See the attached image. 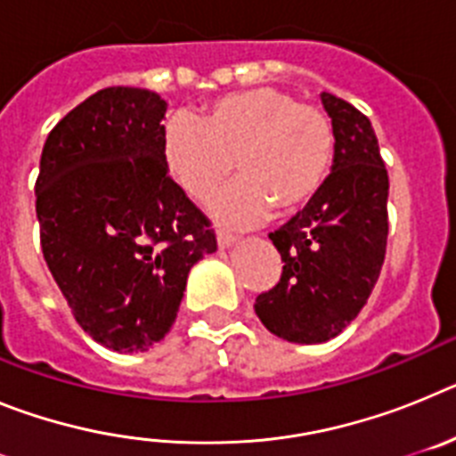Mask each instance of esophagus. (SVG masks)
<instances>
[{"label":"esophagus","instance_id":"34e87169","mask_svg":"<svg viewBox=\"0 0 456 456\" xmlns=\"http://www.w3.org/2000/svg\"><path fill=\"white\" fill-rule=\"evenodd\" d=\"M237 241V237L235 235H231V232H224L221 231L219 235H216V244H219V248H228V247H232V244H235Z\"/></svg>","mask_w":456,"mask_h":456}]
</instances>
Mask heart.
Here are the masks:
<instances>
[{
    "label": "heart",
    "instance_id": "1",
    "mask_svg": "<svg viewBox=\"0 0 456 456\" xmlns=\"http://www.w3.org/2000/svg\"><path fill=\"white\" fill-rule=\"evenodd\" d=\"M331 118L292 93L260 86L235 91L203 107L200 120L173 114L162 155L189 199L208 200L235 168L241 178L215 200L225 225H251L269 212L288 215L308 203L331 171Z\"/></svg>",
    "mask_w": 456,
    "mask_h": 456
}]
</instances>
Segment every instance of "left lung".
<instances>
[{
  "mask_svg": "<svg viewBox=\"0 0 456 456\" xmlns=\"http://www.w3.org/2000/svg\"><path fill=\"white\" fill-rule=\"evenodd\" d=\"M322 104L336 134L331 173L301 212L269 232L283 273L253 305L273 336L299 345L331 340L352 324L388 240V171L372 123L333 93H322Z\"/></svg>",
  "mask_w": 456,
  "mask_h": 456,
  "instance_id": "left-lung-1",
  "label": "left lung"
}]
</instances>
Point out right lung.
I'll use <instances>...</instances> for the list:
<instances>
[{"mask_svg":"<svg viewBox=\"0 0 456 456\" xmlns=\"http://www.w3.org/2000/svg\"><path fill=\"white\" fill-rule=\"evenodd\" d=\"M167 102L111 86L47 136L36 180L40 247L72 315L95 342L148 352L171 331L187 276L215 231L162 155Z\"/></svg>","mask_w":456,"mask_h":456,"instance_id":"right-lung-1","label":"right lung"}]
</instances>
